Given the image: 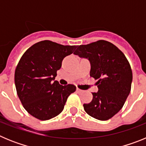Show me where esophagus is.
Here are the masks:
<instances>
[{
	"mask_svg": "<svg viewBox=\"0 0 146 146\" xmlns=\"http://www.w3.org/2000/svg\"><path fill=\"white\" fill-rule=\"evenodd\" d=\"M76 91H77V92L78 93V94H81V93L83 92V91H82L81 89L78 88H77V90H76Z\"/></svg>",
	"mask_w": 146,
	"mask_h": 146,
	"instance_id": "34e87169",
	"label": "esophagus"
}]
</instances>
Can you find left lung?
Masks as SVG:
<instances>
[{
    "label": "left lung",
    "mask_w": 146,
    "mask_h": 146,
    "mask_svg": "<svg viewBox=\"0 0 146 146\" xmlns=\"http://www.w3.org/2000/svg\"><path fill=\"white\" fill-rule=\"evenodd\" d=\"M74 55L91 63L90 76L97 80V93L84 104L85 111L100 121L111 118L123 108L131 91L132 72L124 54L113 44L99 40L78 46Z\"/></svg>",
    "instance_id": "8db88e82"
}]
</instances>
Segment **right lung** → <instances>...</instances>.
<instances>
[{"label": "right lung", "mask_w": 146, "mask_h": 146, "mask_svg": "<svg viewBox=\"0 0 146 146\" xmlns=\"http://www.w3.org/2000/svg\"><path fill=\"white\" fill-rule=\"evenodd\" d=\"M76 48L75 45L44 40L32 45L23 55L15 69V82L18 97L32 116L46 121L63 111L76 86H61L54 80L62 60Z\"/></svg>", "instance_id": "1"}]
</instances>
